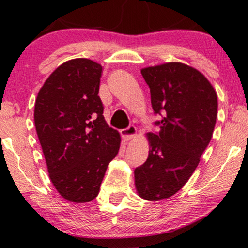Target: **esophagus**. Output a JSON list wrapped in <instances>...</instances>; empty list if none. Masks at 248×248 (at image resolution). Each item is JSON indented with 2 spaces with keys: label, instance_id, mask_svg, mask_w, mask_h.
<instances>
[{
  "label": "esophagus",
  "instance_id": "34e87169",
  "mask_svg": "<svg viewBox=\"0 0 248 248\" xmlns=\"http://www.w3.org/2000/svg\"><path fill=\"white\" fill-rule=\"evenodd\" d=\"M121 135L124 139V141H130L137 137V127L133 126V125H130V126L124 128V130H121Z\"/></svg>",
  "mask_w": 248,
  "mask_h": 248
}]
</instances>
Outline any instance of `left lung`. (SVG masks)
<instances>
[{"instance_id": "left-lung-1", "label": "left lung", "mask_w": 248, "mask_h": 248, "mask_svg": "<svg viewBox=\"0 0 248 248\" xmlns=\"http://www.w3.org/2000/svg\"><path fill=\"white\" fill-rule=\"evenodd\" d=\"M155 114H162L157 134L148 133L147 161L134 170L140 198L159 201L176 194L198 167L215 130L218 98L194 67L179 62L144 67Z\"/></svg>"}]
</instances>
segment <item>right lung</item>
Masks as SVG:
<instances>
[{
	"label": "right lung",
	"mask_w": 248,
	"mask_h": 248,
	"mask_svg": "<svg viewBox=\"0 0 248 248\" xmlns=\"http://www.w3.org/2000/svg\"><path fill=\"white\" fill-rule=\"evenodd\" d=\"M103 66L88 59L61 64L40 88L35 126L49 178L63 199L86 203L99 193L121 137L108 126L99 93Z\"/></svg>",
	"instance_id": "obj_1"
}]
</instances>
